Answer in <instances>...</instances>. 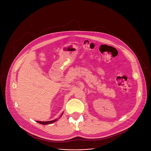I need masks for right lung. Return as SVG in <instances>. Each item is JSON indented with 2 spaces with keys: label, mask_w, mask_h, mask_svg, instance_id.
Returning a JSON list of instances; mask_svg holds the SVG:
<instances>
[{
  "label": "right lung",
  "mask_w": 151,
  "mask_h": 151,
  "mask_svg": "<svg viewBox=\"0 0 151 151\" xmlns=\"http://www.w3.org/2000/svg\"><path fill=\"white\" fill-rule=\"evenodd\" d=\"M63 114V112L62 113V114L61 115V116H60V118H61V116H62ZM57 121V119H55L52 120V121H37L36 122H38V123H39V124H40L47 125V124H52V123H53V122H56Z\"/></svg>",
  "instance_id": "obj_1"
}]
</instances>
